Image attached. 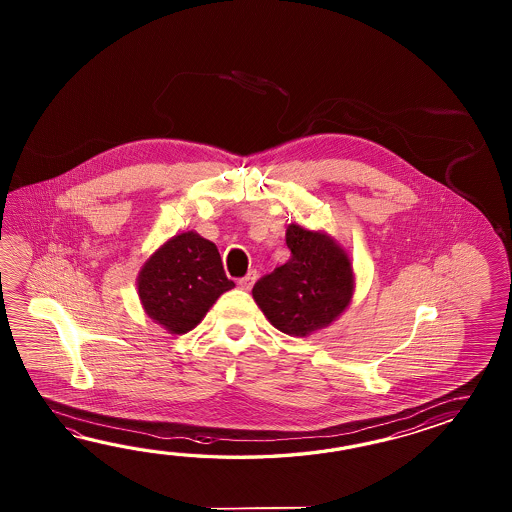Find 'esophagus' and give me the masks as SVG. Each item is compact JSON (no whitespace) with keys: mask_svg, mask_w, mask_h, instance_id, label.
I'll return each mask as SVG.
<instances>
[{"mask_svg":"<svg viewBox=\"0 0 512 512\" xmlns=\"http://www.w3.org/2000/svg\"><path fill=\"white\" fill-rule=\"evenodd\" d=\"M256 278H258L256 271H251L247 276H243L240 280L241 289H243V291H251L252 285L256 282Z\"/></svg>","mask_w":512,"mask_h":512,"instance_id":"obj_1","label":"esophagus"}]
</instances>
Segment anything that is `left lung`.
I'll use <instances>...</instances> for the list:
<instances>
[{
    "label": "left lung",
    "mask_w": 512,
    "mask_h": 512,
    "mask_svg": "<svg viewBox=\"0 0 512 512\" xmlns=\"http://www.w3.org/2000/svg\"><path fill=\"white\" fill-rule=\"evenodd\" d=\"M291 258L263 276L252 298L272 326L304 338L331 326L355 293V272L346 249L324 230L287 225Z\"/></svg>",
    "instance_id": "obj_1"
}]
</instances>
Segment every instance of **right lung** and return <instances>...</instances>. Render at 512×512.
I'll return each instance as SVG.
<instances>
[{
    "label": "right lung",
    "mask_w": 512,
    "mask_h": 512,
    "mask_svg": "<svg viewBox=\"0 0 512 512\" xmlns=\"http://www.w3.org/2000/svg\"><path fill=\"white\" fill-rule=\"evenodd\" d=\"M234 287L218 247L194 230L164 241L137 276L142 309L172 335H185Z\"/></svg>",
    "instance_id": "1"
}]
</instances>
